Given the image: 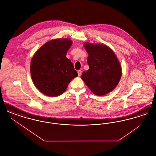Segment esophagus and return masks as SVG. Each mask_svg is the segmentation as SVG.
Segmentation results:
<instances>
[{
	"mask_svg": "<svg viewBox=\"0 0 156 156\" xmlns=\"http://www.w3.org/2000/svg\"><path fill=\"white\" fill-rule=\"evenodd\" d=\"M78 76H80L82 74V71L81 70H78Z\"/></svg>",
	"mask_w": 156,
	"mask_h": 156,
	"instance_id": "obj_1",
	"label": "esophagus"
}]
</instances>
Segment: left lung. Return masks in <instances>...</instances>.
I'll return each instance as SVG.
<instances>
[{"instance_id":"1","label":"left lung","mask_w":156,"mask_h":156,"mask_svg":"<svg viewBox=\"0 0 156 156\" xmlns=\"http://www.w3.org/2000/svg\"><path fill=\"white\" fill-rule=\"evenodd\" d=\"M88 54L89 69L82 74V80L97 96L111 92L119 83L122 67L115 53L108 45L85 43Z\"/></svg>"}]
</instances>
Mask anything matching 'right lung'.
Wrapping results in <instances>:
<instances>
[{
  "mask_svg": "<svg viewBox=\"0 0 156 156\" xmlns=\"http://www.w3.org/2000/svg\"><path fill=\"white\" fill-rule=\"evenodd\" d=\"M73 41L69 38L50 40L33 56L30 73L34 85L48 97L59 96L78 76L73 64L66 57Z\"/></svg>",
  "mask_w": 156,
  "mask_h": 156,
  "instance_id": "1",
  "label": "right lung"
}]
</instances>
